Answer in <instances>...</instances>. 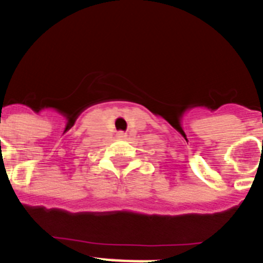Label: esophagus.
<instances>
[{
  "label": "esophagus",
  "mask_w": 263,
  "mask_h": 263,
  "mask_svg": "<svg viewBox=\"0 0 263 263\" xmlns=\"http://www.w3.org/2000/svg\"><path fill=\"white\" fill-rule=\"evenodd\" d=\"M117 138L118 139H127V134L125 133V132H118Z\"/></svg>",
  "instance_id": "obj_1"
}]
</instances>
